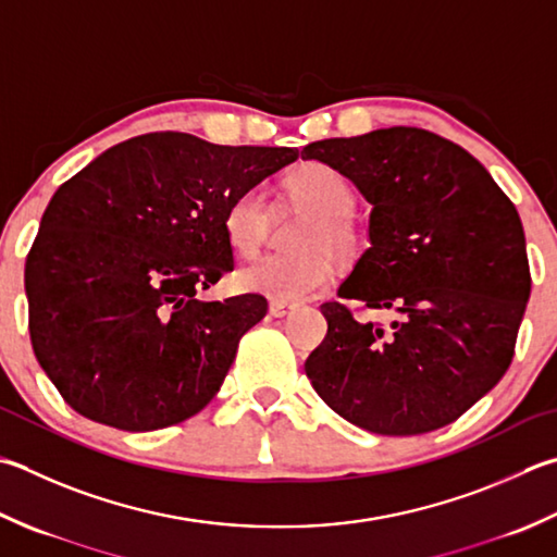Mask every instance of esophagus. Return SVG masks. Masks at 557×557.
Returning a JSON list of instances; mask_svg holds the SVG:
<instances>
[{"instance_id": "1", "label": "esophagus", "mask_w": 557, "mask_h": 557, "mask_svg": "<svg viewBox=\"0 0 557 557\" xmlns=\"http://www.w3.org/2000/svg\"><path fill=\"white\" fill-rule=\"evenodd\" d=\"M294 311V304L287 301H270V315H275V319H282V315H287Z\"/></svg>"}]
</instances>
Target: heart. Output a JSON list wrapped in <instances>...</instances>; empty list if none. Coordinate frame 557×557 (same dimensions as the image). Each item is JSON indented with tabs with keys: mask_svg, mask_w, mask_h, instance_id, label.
Returning <instances> with one entry per match:
<instances>
[{
	"mask_svg": "<svg viewBox=\"0 0 557 557\" xmlns=\"http://www.w3.org/2000/svg\"><path fill=\"white\" fill-rule=\"evenodd\" d=\"M289 200L309 216L297 228L294 253H270L248 260L236 270L238 289L263 294L272 301H301L323 292L333 280V259L352 263L364 250V234L352 216L355 190L341 171L323 161L301 163L287 173ZM268 200L260 188L236 193L226 205L222 228L228 246L248 256L263 242Z\"/></svg>",
	"mask_w": 557,
	"mask_h": 557,
	"instance_id": "obj_1",
	"label": "heart"
}]
</instances>
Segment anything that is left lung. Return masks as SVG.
<instances>
[{
    "instance_id": "1",
    "label": "left lung",
    "mask_w": 557,
    "mask_h": 557,
    "mask_svg": "<svg viewBox=\"0 0 557 557\" xmlns=\"http://www.w3.org/2000/svg\"><path fill=\"white\" fill-rule=\"evenodd\" d=\"M301 159L337 169L372 205V246L337 297L398 313L384 329L325 301L329 333L304 364L315 394L388 437L461 418L515 357L531 294L517 207L481 161L420 127L311 141Z\"/></svg>"
}]
</instances>
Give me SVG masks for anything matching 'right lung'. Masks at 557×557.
Here are the masks:
<instances>
[{
    "mask_svg": "<svg viewBox=\"0 0 557 557\" xmlns=\"http://www.w3.org/2000/svg\"><path fill=\"white\" fill-rule=\"evenodd\" d=\"M299 151L149 133L106 149L52 195L26 258L38 364L79 416L125 432L193 418L268 301L198 294L234 270L222 216Z\"/></svg>",
    "mask_w": 557,
    "mask_h": 557,
    "instance_id": "add662e5",
    "label": "right lung"
}]
</instances>
